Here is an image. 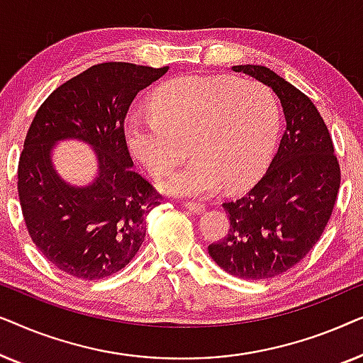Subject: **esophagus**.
Segmentation results:
<instances>
[{
    "instance_id": "obj_1",
    "label": "esophagus",
    "mask_w": 363,
    "mask_h": 363,
    "mask_svg": "<svg viewBox=\"0 0 363 363\" xmlns=\"http://www.w3.org/2000/svg\"><path fill=\"white\" fill-rule=\"evenodd\" d=\"M183 206L186 210H190L191 213H203L205 211V206L200 205V203H193V201H183Z\"/></svg>"
}]
</instances>
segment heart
<instances>
[{"instance_id":"b5f03b06","label":"heart","mask_w":363,"mask_h":363,"mask_svg":"<svg viewBox=\"0 0 363 363\" xmlns=\"http://www.w3.org/2000/svg\"><path fill=\"white\" fill-rule=\"evenodd\" d=\"M153 116L133 113L125 140L152 178L196 160L163 183L178 196H211L251 186L269 165L279 135V106L262 82L223 76H182L157 89Z\"/></svg>"}]
</instances>
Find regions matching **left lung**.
Returning a JSON list of instances; mask_svg holds the SVG:
<instances>
[{"instance_id": "obj_1", "label": "left lung", "mask_w": 363, "mask_h": 363, "mask_svg": "<svg viewBox=\"0 0 363 363\" xmlns=\"http://www.w3.org/2000/svg\"><path fill=\"white\" fill-rule=\"evenodd\" d=\"M279 97L286 130L269 168L240 200L223 203L230 230L208 252L241 279L289 271L320 240L340 188V165L324 118L311 99L264 66H233Z\"/></svg>"}]
</instances>
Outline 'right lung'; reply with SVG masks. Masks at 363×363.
Masks as SVG:
<instances>
[{
  "label": "right lung",
  "mask_w": 363,
  "mask_h": 363,
  "mask_svg": "<svg viewBox=\"0 0 363 363\" xmlns=\"http://www.w3.org/2000/svg\"><path fill=\"white\" fill-rule=\"evenodd\" d=\"M167 71L96 64L59 86L33 118L18 163L19 203L34 245L69 276H112L140 250L145 218L163 196L130 168L123 122L137 94ZM64 138L96 150L99 173L91 186L71 187L53 172L50 148Z\"/></svg>",
  "instance_id": "add662e5"
}]
</instances>
